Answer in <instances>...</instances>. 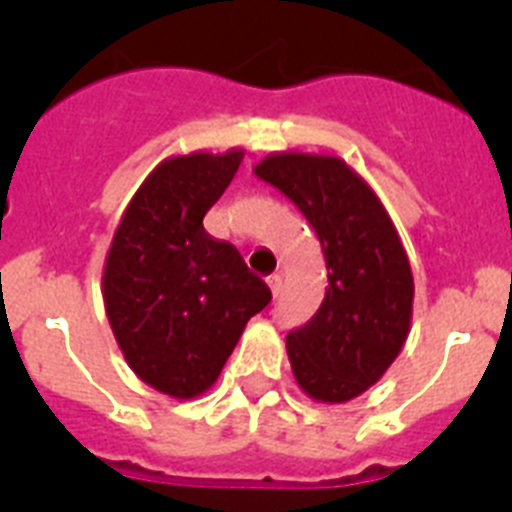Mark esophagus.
<instances>
[{
    "label": "esophagus",
    "instance_id": "obj_1",
    "mask_svg": "<svg viewBox=\"0 0 512 512\" xmlns=\"http://www.w3.org/2000/svg\"><path fill=\"white\" fill-rule=\"evenodd\" d=\"M266 284H269L271 295L279 297V292H282V277H279V274H271V277L266 279Z\"/></svg>",
    "mask_w": 512,
    "mask_h": 512
}]
</instances>
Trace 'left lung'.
Here are the masks:
<instances>
[{
    "label": "left lung",
    "instance_id": "1",
    "mask_svg": "<svg viewBox=\"0 0 512 512\" xmlns=\"http://www.w3.org/2000/svg\"><path fill=\"white\" fill-rule=\"evenodd\" d=\"M253 171L300 207L328 269L318 312L287 333L297 384L312 400H354L387 372L408 338V253L377 194L341 158L277 153Z\"/></svg>",
    "mask_w": 512,
    "mask_h": 512
}]
</instances>
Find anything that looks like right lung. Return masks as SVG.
I'll return each mask as SVG.
<instances>
[{
  "label": "right lung",
  "mask_w": 512,
  "mask_h": 512,
  "mask_svg": "<svg viewBox=\"0 0 512 512\" xmlns=\"http://www.w3.org/2000/svg\"><path fill=\"white\" fill-rule=\"evenodd\" d=\"M243 151L192 153L153 169L122 215L104 264V307L130 369L189 400L220 377L271 289L238 248L202 225Z\"/></svg>",
  "instance_id": "add662e5"
}]
</instances>
